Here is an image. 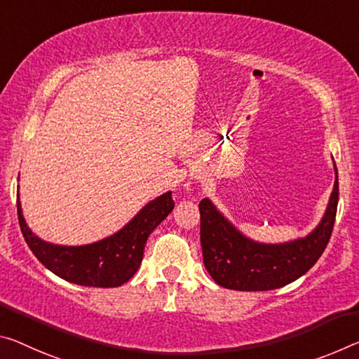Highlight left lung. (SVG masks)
I'll return each instance as SVG.
<instances>
[{"instance_id": "1", "label": "left lung", "mask_w": 359, "mask_h": 359, "mask_svg": "<svg viewBox=\"0 0 359 359\" xmlns=\"http://www.w3.org/2000/svg\"><path fill=\"white\" fill-rule=\"evenodd\" d=\"M339 203V175L321 224L304 240L286 244H259L224 219L208 198L200 203L203 262L212 280L235 291H271L305 275L331 240Z\"/></svg>"}]
</instances>
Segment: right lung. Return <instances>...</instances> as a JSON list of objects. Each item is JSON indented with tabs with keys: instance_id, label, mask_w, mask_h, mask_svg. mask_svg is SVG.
<instances>
[{
	"instance_id": "1",
	"label": "right lung",
	"mask_w": 359,
	"mask_h": 359,
	"mask_svg": "<svg viewBox=\"0 0 359 359\" xmlns=\"http://www.w3.org/2000/svg\"><path fill=\"white\" fill-rule=\"evenodd\" d=\"M174 209L168 191L135 215L121 231L88 246L67 248L44 243L28 230L17 198V217L28 248L35 257L62 280L93 287H118L129 281L140 266L150 233Z\"/></svg>"
}]
</instances>
